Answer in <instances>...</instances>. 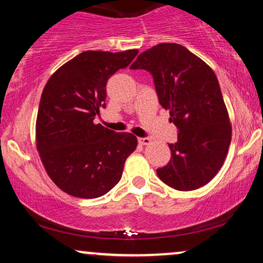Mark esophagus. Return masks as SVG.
Instances as JSON below:
<instances>
[{"label": "esophagus", "mask_w": 263, "mask_h": 263, "mask_svg": "<svg viewBox=\"0 0 263 263\" xmlns=\"http://www.w3.org/2000/svg\"><path fill=\"white\" fill-rule=\"evenodd\" d=\"M138 142H140L141 144H149L151 138L149 137H140L138 138Z\"/></svg>", "instance_id": "1"}]
</instances>
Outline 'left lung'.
<instances>
[{"instance_id":"8db88e82","label":"left lung","mask_w":263,"mask_h":263,"mask_svg":"<svg viewBox=\"0 0 263 263\" xmlns=\"http://www.w3.org/2000/svg\"><path fill=\"white\" fill-rule=\"evenodd\" d=\"M131 69L149 71L159 104L178 128L172 158L158 168L159 179L177 190H194L216 176L231 142V123L216 75L177 43L157 44L141 53Z\"/></svg>"}]
</instances>
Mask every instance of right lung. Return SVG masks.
I'll return each instance as SVG.
<instances>
[{
	"instance_id": "obj_1",
	"label": "right lung",
	"mask_w": 263,
	"mask_h": 263,
	"mask_svg": "<svg viewBox=\"0 0 263 263\" xmlns=\"http://www.w3.org/2000/svg\"><path fill=\"white\" fill-rule=\"evenodd\" d=\"M138 50H86L60 66L48 80L39 102L35 140L48 176L63 192L92 199L120 182L137 138L93 120L106 107V83L125 69Z\"/></svg>"
}]
</instances>
